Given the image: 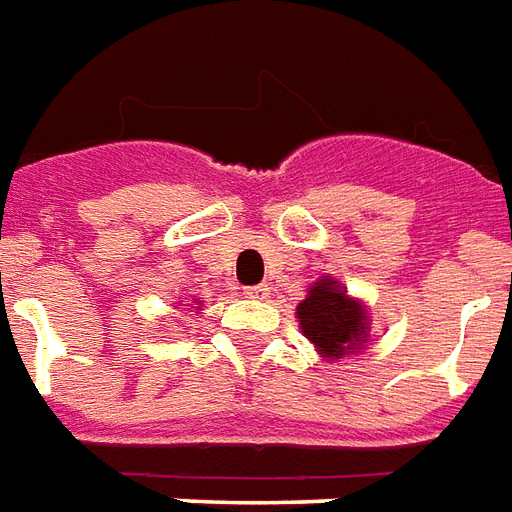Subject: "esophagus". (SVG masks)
<instances>
[{"label": "esophagus", "mask_w": 512, "mask_h": 512, "mask_svg": "<svg viewBox=\"0 0 512 512\" xmlns=\"http://www.w3.org/2000/svg\"><path fill=\"white\" fill-rule=\"evenodd\" d=\"M246 298H268L271 295V287L268 285H257V287H246Z\"/></svg>", "instance_id": "obj_1"}]
</instances>
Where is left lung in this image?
I'll return each instance as SVG.
<instances>
[{
  "instance_id": "8db88e82",
  "label": "left lung",
  "mask_w": 512,
  "mask_h": 512,
  "mask_svg": "<svg viewBox=\"0 0 512 512\" xmlns=\"http://www.w3.org/2000/svg\"><path fill=\"white\" fill-rule=\"evenodd\" d=\"M295 320L325 361L361 355L369 344V306L333 276H320L309 285L306 298L295 306Z\"/></svg>"
}]
</instances>
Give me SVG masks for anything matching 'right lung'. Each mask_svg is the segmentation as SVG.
I'll return each mask as SVG.
<instances>
[{
  "label": "right lung",
  "instance_id": "right-lung-1",
  "mask_svg": "<svg viewBox=\"0 0 512 512\" xmlns=\"http://www.w3.org/2000/svg\"><path fill=\"white\" fill-rule=\"evenodd\" d=\"M187 306H189V309H195V312H200V306H203V304H200L198 298H192V304H187Z\"/></svg>",
  "mask_w": 512,
  "mask_h": 512
}]
</instances>
